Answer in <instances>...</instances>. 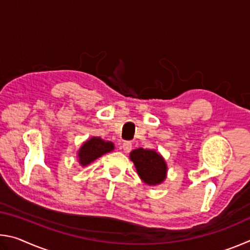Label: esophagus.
<instances>
[{
	"instance_id": "obj_1",
	"label": "esophagus",
	"mask_w": 250,
	"mask_h": 250,
	"mask_svg": "<svg viewBox=\"0 0 250 250\" xmlns=\"http://www.w3.org/2000/svg\"><path fill=\"white\" fill-rule=\"evenodd\" d=\"M121 147H122V150H124L125 153H129V152L132 150V143H131L130 141H125Z\"/></svg>"
}]
</instances>
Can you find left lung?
<instances>
[{
  "label": "left lung",
  "instance_id": "1",
  "mask_svg": "<svg viewBox=\"0 0 250 250\" xmlns=\"http://www.w3.org/2000/svg\"><path fill=\"white\" fill-rule=\"evenodd\" d=\"M130 160L134 163L139 177L146 184L156 186L166 181L167 166L166 160L159 152L139 147L131 152Z\"/></svg>",
  "mask_w": 250,
  "mask_h": 250
}]
</instances>
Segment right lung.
<instances>
[{"label": "right lung", "instance_id": "add662e5", "mask_svg": "<svg viewBox=\"0 0 250 250\" xmlns=\"http://www.w3.org/2000/svg\"><path fill=\"white\" fill-rule=\"evenodd\" d=\"M115 149V145L110 141H104L99 137H92L83 143L78 150V162L82 167H87L108 152Z\"/></svg>", "mask_w": 250, "mask_h": 250}]
</instances>
